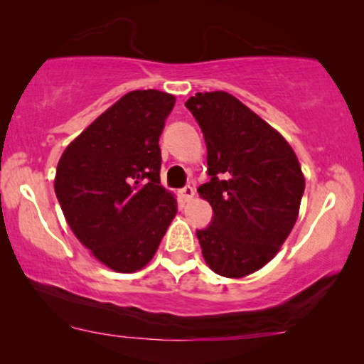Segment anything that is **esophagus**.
Listing matches in <instances>:
<instances>
[{"instance_id":"esophagus-1","label":"esophagus","mask_w":364,"mask_h":364,"mask_svg":"<svg viewBox=\"0 0 364 364\" xmlns=\"http://www.w3.org/2000/svg\"><path fill=\"white\" fill-rule=\"evenodd\" d=\"M181 193H182V197L186 198V200L188 202V200H192L193 197H196V191H193V187H191V186H187V187H183L182 191H181Z\"/></svg>"}]
</instances>
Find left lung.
<instances>
[{
    "instance_id": "1",
    "label": "left lung",
    "mask_w": 364,
    "mask_h": 364,
    "mask_svg": "<svg viewBox=\"0 0 364 364\" xmlns=\"http://www.w3.org/2000/svg\"><path fill=\"white\" fill-rule=\"evenodd\" d=\"M207 146L210 182L198 196L212 205V223L197 230L212 272L243 278L280 252L295 225L305 176L277 129L225 91L197 92L186 102Z\"/></svg>"
}]
</instances>
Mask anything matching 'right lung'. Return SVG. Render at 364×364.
Instances as JSON below:
<instances>
[{
	"label": "right lung",
	"instance_id": "1",
	"mask_svg": "<svg viewBox=\"0 0 364 364\" xmlns=\"http://www.w3.org/2000/svg\"><path fill=\"white\" fill-rule=\"evenodd\" d=\"M172 94L131 91L64 149L54 192L66 222L89 252L117 273L141 270L177 213L161 186V137Z\"/></svg>",
	"mask_w": 364,
	"mask_h": 364
}]
</instances>
